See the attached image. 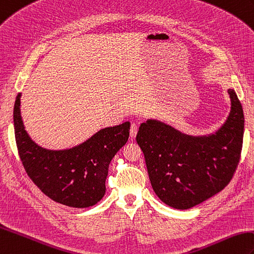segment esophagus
I'll use <instances>...</instances> for the list:
<instances>
[{
	"label": "esophagus",
	"mask_w": 254,
	"mask_h": 254,
	"mask_svg": "<svg viewBox=\"0 0 254 254\" xmlns=\"http://www.w3.org/2000/svg\"><path fill=\"white\" fill-rule=\"evenodd\" d=\"M137 129H138V127H137L136 123H132L131 128H129V135H131L132 138H134L135 136H136Z\"/></svg>",
	"instance_id": "esophagus-1"
}]
</instances>
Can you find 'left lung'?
<instances>
[{"label": "left lung", "mask_w": 254, "mask_h": 254, "mask_svg": "<svg viewBox=\"0 0 254 254\" xmlns=\"http://www.w3.org/2000/svg\"><path fill=\"white\" fill-rule=\"evenodd\" d=\"M227 92L231 111L214 133L194 136L152 119L140 125L136 141L152 190L169 207L190 209L231 182L243 148L245 117L237 94Z\"/></svg>", "instance_id": "left-lung-1"}]
</instances>
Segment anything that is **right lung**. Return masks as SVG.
Instances as JSON below:
<instances>
[{"mask_svg": "<svg viewBox=\"0 0 254 254\" xmlns=\"http://www.w3.org/2000/svg\"><path fill=\"white\" fill-rule=\"evenodd\" d=\"M19 93L14 106L16 144L29 178L47 197L71 208L96 204L106 192L110 161L126 145L129 122L99 129L67 149H47L30 137L23 126Z\"/></svg>", "mask_w": 254, "mask_h": 254, "instance_id": "1", "label": "right lung"}]
</instances>
